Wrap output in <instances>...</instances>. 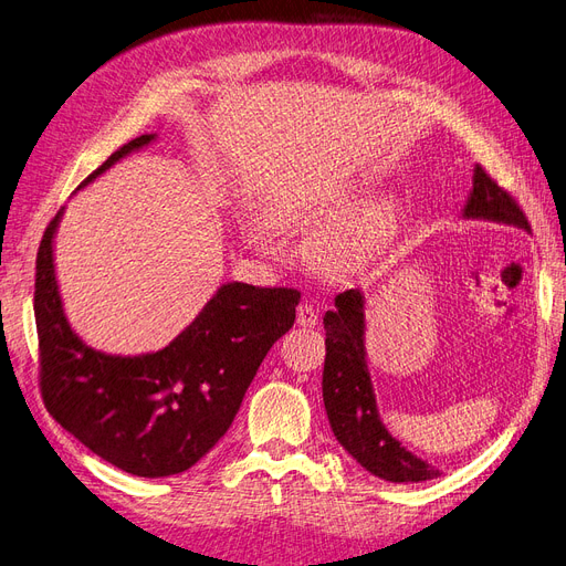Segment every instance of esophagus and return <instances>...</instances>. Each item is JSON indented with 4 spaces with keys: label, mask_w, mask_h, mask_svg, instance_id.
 Listing matches in <instances>:
<instances>
[{
    "label": "esophagus",
    "mask_w": 566,
    "mask_h": 566,
    "mask_svg": "<svg viewBox=\"0 0 566 566\" xmlns=\"http://www.w3.org/2000/svg\"><path fill=\"white\" fill-rule=\"evenodd\" d=\"M317 310L312 307L310 303H301L296 310V324L305 326V328H315L317 326Z\"/></svg>",
    "instance_id": "34e87169"
}]
</instances>
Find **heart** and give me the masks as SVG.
I'll return each instance as SVG.
<instances>
[{
  "label": "heart",
  "instance_id": "b5f03b06",
  "mask_svg": "<svg viewBox=\"0 0 566 566\" xmlns=\"http://www.w3.org/2000/svg\"><path fill=\"white\" fill-rule=\"evenodd\" d=\"M272 217L277 223L284 226H340L349 230L347 235H336L322 242L319 247V259L326 265H349L357 261L364 251L378 240V235L387 226V209L375 207L366 217H361L354 207H340V209H317L305 198H282L275 209H272Z\"/></svg>",
  "mask_w": 566,
  "mask_h": 566
}]
</instances>
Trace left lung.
<instances>
[{
  "instance_id": "1",
  "label": "left lung",
  "mask_w": 566,
  "mask_h": 566,
  "mask_svg": "<svg viewBox=\"0 0 566 566\" xmlns=\"http://www.w3.org/2000/svg\"><path fill=\"white\" fill-rule=\"evenodd\" d=\"M462 217L506 223L532 233L530 221L517 202L480 165L473 167V188ZM324 328L326 361L322 391L328 422L338 443L368 473L389 483H422V480L441 475L436 467L396 441L380 420L368 373L364 291L347 289L338 294L336 307L324 315Z\"/></svg>"
}]
</instances>
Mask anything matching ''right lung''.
<instances>
[{"instance_id":"add662e5","label":"right lung","mask_w":566,"mask_h":566,"mask_svg":"<svg viewBox=\"0 0 566 566\" xmlns=\"http://www.w3.org/2000/svg\"><path fill=\"white\" fill-rule=\"evenodd\" d=\"M154 139L120 146L78 188ZM62 214L65 207L39 244L34 282L46 410L125 473L165 478L191 469L233 424L268 349L294 326L301 294L228 282L167 347L135 357L99 352L76 336L62 307L53 261Z\"/></svg>"}]
</instances>
